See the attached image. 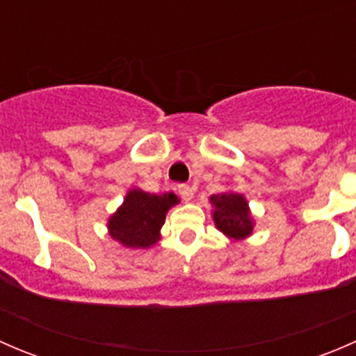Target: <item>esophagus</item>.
<instances>
[{
  "mask_svg": "<svg viewBox=\"0 0 356 356\" xmlns=\"http://www.w3.org/2000/svg\"><path fill=\"white\" fill-rule=\"evenodd\" d=\"M179 195H181V198L188 203V201H191L193 196H195V189H193L191 186L181 184L179 186Z\"/></svg>",
  "mask_w": 356,
  "mask_h": 356,
  "instance_id": "obj_1",
  "label": "esophagus"
}]
</instances>
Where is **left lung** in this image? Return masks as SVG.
I'll return each instance as SVG.
<instances>
[{
    "mask_svg": "<svg viewBox=\"0 0 356 356\" xmlns=\"http://www.w3.org/2000/svg\"><path fill=\"white\" fill-rule=\"evenodd\" d=\"M210 204L213 207L211 217H213L215 227L222 234L234 241H241L253 234V215H251L250 204L241 193L227 191L211 195Z\"/></svg>",
    "mask_w": 356,
    "mask_h": 356,
    "instance_id": "obj_1",
    "label": "left lung"
}]
</instances>
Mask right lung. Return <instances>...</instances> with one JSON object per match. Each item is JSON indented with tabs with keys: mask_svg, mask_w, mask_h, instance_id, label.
I'll return each instance as SVG.
<instances>
[{
	"mask_svg": "<svg viewBox=\"0 0 356 356\" xmlns=\"http://www.w3.org/2000/svg\"><path fill=\"white\" fill-rule=\"evenodd\" d=\"M174 193L152 195L143 189H129L124 203L108 218V234L124 248L146 250L160 241V229L167 211L179 203Z\"/></svg>",
	"mask_w": 356,
	"mask_h": 356,
	"instance_id": "obj_1",
	"label": "right lung"
}]
</instances>
